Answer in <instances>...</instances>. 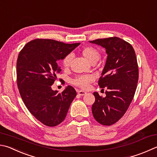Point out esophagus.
I'll return each instance as SVG.
<instances>
[{
    "instance_id": "obj_1",
    "label": "esophagus",
    "mask_w": 157,
    "mask_h": 157,
    "mask_svg": "<svg viewBox=\"0 0 157 157\" xmlns=\"http://www.w3.org/2000/svg\"><path fill=\"white\" fill-rule=\"evenodd\" d=\"M78 93L79 95H81V96H83V95H86V93L84 92V91H83V90H78Z\"/></svg>"
}]
</instances>
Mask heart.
<instances>
[{"label":"heart","instance_id":"heart-1","mask_svg":"<svg viewBox=\"0 0 157 157\" xmlns=\"http://www.w3.org/2000/svg\"><path fill=\"white\" fill-rule=\"evenodd\" d=\"M81 53L82 56L91 63L96 62L99 59V56H100L99 50L93 46L84 47L81 50ZM72 59L73 56L71 54H68L63 58L62 61V64L64 69H67L70 67ZM94 80H95V78L92 75H81L77 76L75 78H74L72 80V82L75 86L86 89L89 86V84L92 83Z\"/></svg>","mask_w":157,"mask_h":157}]
</instances>
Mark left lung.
Masks as SVG:
<instances>
[{
	"label": "left lung",
	"mask_w": 157,
	"mask_h": 157,
	"mask_svg": "<svg viewBox=\"0 0 157 157\" xmlns=\"http://www.w3.org/2000/svg\"><path fill=\"white\" fill-rule=\"evenodd\" d=\"M106 49V64L99 79L100 88L106 87V96L93 93L95 101L92 113L101 125L110 126L118 121L128 110L135 95L139 79V68L132 45L118 37L90 41Z\"/></svg>",
	"instance_id": "obj_1"
}]
</instances>
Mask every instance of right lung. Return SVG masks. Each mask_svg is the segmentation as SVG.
<instances>
[{
    "label": "right lung",
    "instance_id": "1",
    "mask_svg": "<svg viewBox=\"0 0 157 157\" xmlns=\"http://www.w3.org/2000/svg\"><path fill=\"white\" fill-rule=\"evenodd\" d=\"M79 44L37 38L20 51L16 63L19 93L29 112L45 126L53 127L62 123L77 95L71 86L62 93L53 90L51 86L61 72L57 61Z\"/></svg>",
    "mask_w": 157,
    "mask_h": 157
}]
</instances>
